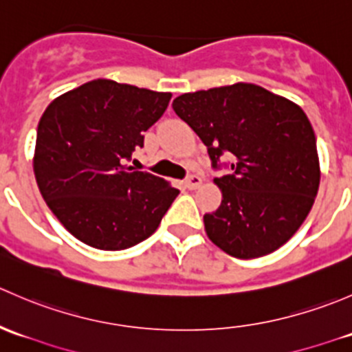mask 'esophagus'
Returning a JSON list of instances; mask_svg holds the SVG:
<instances>
[{
    "mask_svg": "<svg viewBox=\"0 0 352 352\" xmlns=\"http://www.w3.org/2000/svg\"><path fill=\"white\" fill-rule=\"evenodd\" d=\"M201 184H202V179L199 175H190V177H187V180H186V187L190 190L197 189Z\"/></svg>",
    "mask_w": 352,
    "mask_h": 352,
    "instance_id": "esophagus-1",
    "label": "esophagus"
}]
</instances>
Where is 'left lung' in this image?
<instances>
[{
    "label": "left lung",
    "instance_id": "left-lung-1",
    "mask_svg": "<svg viewBox=\"0 0 352 352\" xmlns=\"http://www.w3.org/2000/svg\"><path fill=\"white\" fill-rule=\"evenodd\" d=\"M172 107L208 146L214 168L219 156H232V173L214 179L221 204L204 214L209 240L236 258L278 250L303 225L320 186L307 113L254 83L184 94Z\"/></svg>",
    "mask_w": 352,
    "mask_h": 352
}]
</instances>
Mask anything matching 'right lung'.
I'll list each match as a JSON object with an SVG mask.
<instances>
[{
  "instance_id": "1",
  "label": "right lung",
  "mask_w": 352,
  "mask_h": 352,
  "mask_svg": "<svg viewBox=\"0 0 352 352\" xmlns=\"http://www.w3.org/2000/svg\"><path fill=\"white\" fill-rule=\"evenodd\" d=\"M172 94L94 80L59 95L37 127L34 173L49 209L80 242L124 250L151 236L179 196L126 165Z\"/></svg>"
}]
</instances>
